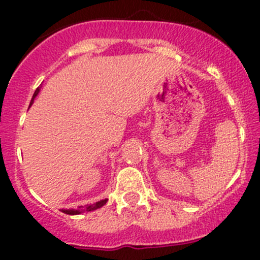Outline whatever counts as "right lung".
Segmentation results:
<instances>
[{
	"mask_svg": "<svg viewBox=\"0 0 260 260\" xmlns=\"http://www.w3.org/2000/svg\"><path fill=\"white\" fill-rule=\"evenodd\" d=\"M39 91H40V89L38 88L35 90V93H34V96H32V99H31L30 106L34 103V99L36 98V95L39 94ZM107 201H108V199H104V200L98 201V203H95V204H91V205H86V206H84V208L83 206H79V208H78V210H75V209H69V210H67V209H62L61 211L64 212V214H68V215H78V214H81V212H85V211L96 210V209H99V208H102L103 205H106Z\"/></svg>",
	"mask_w": 260,
	"mask_h": 260,
	"instance_id": "right-lung-1",
	"label": "right lung"
}]
</instances>
